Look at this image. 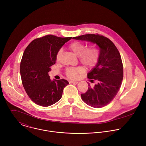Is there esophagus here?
<instances>
[{"instance_id":"esophagus-1","label":"esophagus","mask_w":146,"mask_h":146,"mask_svg":"<svg viewBox=\"0 0 146 146\" xmlns=\"http://www.w3.org/2000/svg\"><path fill=\"white\" fill-rule=\"evenodd\" d=\"M69 82V83H73V84H77V83L78 82V81H70Z\"/></svg>"}]
</instances>
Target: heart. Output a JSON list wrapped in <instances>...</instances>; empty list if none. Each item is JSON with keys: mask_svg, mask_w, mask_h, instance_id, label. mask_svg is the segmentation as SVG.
<instances>
[{"mask_svg": "<svg viewBox=\"0 0 146 146\" xmlns=\"http://www.w3.org/2000/svg\"><path fill=\"white\" fill-rule=\"evenodd\" d=\"M69 49L75 55L78 56L79 61L87 68H92L97 64L99 52L98 49L94 46L86 47L85 44L78 41H74L68 46ZM62 54V50L60 49L56 54V61L59 60ZM84 69L82 66L68 68L65 71L66 76L70 79H76L79 75L84 72Z\"/></svg>", "mask_w": 146, "mask_h": 146, "instance_id": "obj_1", "label": "heart"}]
</instances>
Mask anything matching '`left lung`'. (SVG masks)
<instances>
[{
  "instance_id": "1",
  "label": "left lung",
  "mask_w": 146,
  "mask_h": 146,
  "mask_svg": "<svg viewBox=\"0 0 146 146\" xmlns=\"http://www.w3.org/2000/svg\"><path fill=\"white\" fill-rule=\"evenodd\" d=\"M74 39L86 40L96 44L100 54L98 63L87 77L94 87L88 84V89L81 94L82 100L88 105L100 108L109 104L115 97L123 79V65L120 54L112 41L99 34H87Z\"/></svg>"
}]
</instances>
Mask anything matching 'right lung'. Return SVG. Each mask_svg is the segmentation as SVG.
I'll return each mask as SVG.
<instances>
[{
  "mask_svg": "<svg viewBox=\"0 0 146 146\" xmlns=\"http://www.w3.org/2000/svg\"><path fill=\"white\" fill-rule=\"evenodd\" d=\"M71 38L46 35L33 40L24 51L20 64L22 83L29 98L39 106L56 103L69 84L64 79L51 81L48 73L55 64L57 52Z\"/></svg>",
  "mask_w": 146,
  "mask_h": 146,
  "instance_id": "obj_1",
  "label": "right lung"
}]
</instances>
